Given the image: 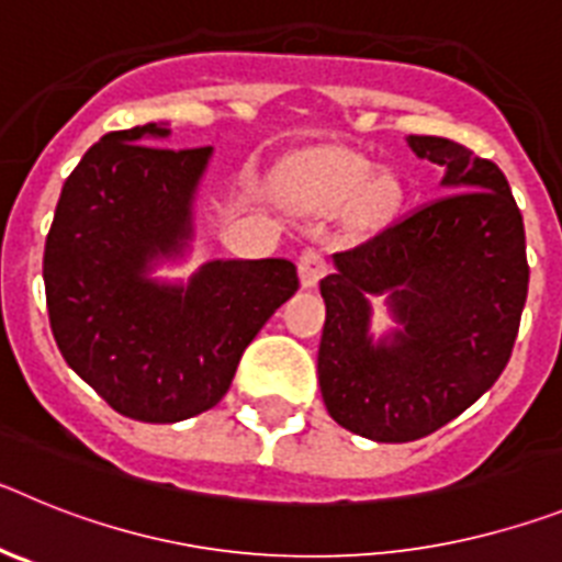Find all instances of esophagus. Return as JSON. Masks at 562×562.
I'll use <instances>...</instances> for the list:
<instances>
[{
    "instance_id": "esophagus-1",
    "label": "esophagus",
    "mask_w": 562,
    "mask_h": 562,
    "mask_svg": "<svg viewBox=\"0 0 562 562\" xmlns=\"http://www.w3.org/2000/svg\"><path fill=\"white\" fill-rule=\"evenodd\" d=\"M297 272H301V284L315 286L317 281L326 276L324 252L315 250V247H306V250L297 256Z\"/></svg>"
}]
</instances>
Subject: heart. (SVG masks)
<instances>
[{"label": "heart", "mask_w": 562, "mask_h": 562, "mask_svg": "<svg viewBox=\"0 0 562 562\" xmlns=\"http://www.w3.org/2000/svg\"><path fill=\"white\" fill-rule=\"evenodd\" d=\"M295 188L315 205H337L362 191L360 202L366 211H380L396 193L391 177H374V166L349 151L317 154L315 160L301 168Z\"/></svg>", "instance_id": "b5f03b06"}]
</instances>
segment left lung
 I'll list each match as a JSON object with an SVG mask.
<instances>
[{
    "instance_id": "left-lung-1",
    "label": "left lung",
    "mask_w": 562,
    "mask_h": 562,
    "mask_svg": "<svg viewBox=\"0 0 562 562\" xmlns=\"http://www.w3.org/2000/svg\"><path fill=\"white\" fill-rule=\"evenodd\" d=\"M408 146L445 168L450 193L335 252L321 281L326 411L374 441L422 439L493 389L529 290L524 216L504 171L448 137L411 134ZM376 294L397 324L380 341L368 331Z\"/></svg>"
}]
</instances>
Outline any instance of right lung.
<instances>
[{
    "instance_id": "obj_1",
    "label": "right lung",
    "mask_w": 562,
    "mask_h": 562,
    "mask_svg": "<svg viewBox=\"0 0 562 562\" xmlns=\"http://www.w3.org/2000/svg\"><path fill=\"white\" fill-rule=\"evenodd\" d=\"M160 123L103 134L69 173L44 245L49 329L117 414L182 422L213 408L238 360L297 290L286 258H216L188 284L148 272L193 236L213 148H157Z\"/></svg>"
}]
</instances>
